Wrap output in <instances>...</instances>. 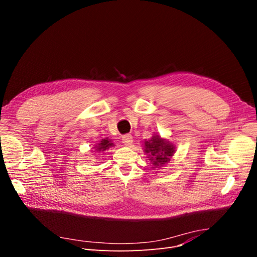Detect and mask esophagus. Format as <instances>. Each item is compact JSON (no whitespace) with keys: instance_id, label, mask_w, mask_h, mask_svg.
<instances>
[{"instance_id":"1","label":"esophagus","mask_w":257,"mask_h":257,"mask_svg":"<svg viewBox=\"0 0 257 257\" xmlns=\"http://www.w3.org/2000/svg\"><path fill=\"white\" fill-rule=\"evenodd\" d=\"M122 143L125 146H131L132 143H133V136L131 134H125L122 136Z\"/></svg>"}]
</instances>
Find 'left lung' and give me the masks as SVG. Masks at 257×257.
I'll use <instances>...</instances> for the list:
<instances>
[{"mask_svg": "<svg viewBox=\"0 0 257 257\" xmlns=\"http://www.w3.org/2000/svg\"><path fill=\"white\" fill-rule=\"evenodd\" d=\"M145 148L146 153H149L150 161L154 166L165 165L175 153V147L159 137V135L153 136L149 142H145Z\"/></svg>", "mask_w": 257, "mask_h": 257, "instance_id": "8db88e82", "label": "left lung"}]
</instances>
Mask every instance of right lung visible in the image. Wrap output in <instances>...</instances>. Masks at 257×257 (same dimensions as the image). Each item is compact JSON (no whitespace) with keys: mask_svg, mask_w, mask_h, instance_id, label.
I'll return each instance as SVG.
<instances>
[{"mask_svg":"<svg viewBox=\"0 0 257 257\" xmlns=\"http://www.w3.org/2000/svg\"><path fill=\"white\" fill-rule=\"evenodd\" d=\"M111 146H113V144L110 143V141H108V139L106 138V139H103V141L100 142L95 148H96L97 151H105V150H107L108 148L111 147Z\"/></svg>","mask_w":257,"mask_h":257,"instance_id":"1","label":"right lung"}]
</instances>
